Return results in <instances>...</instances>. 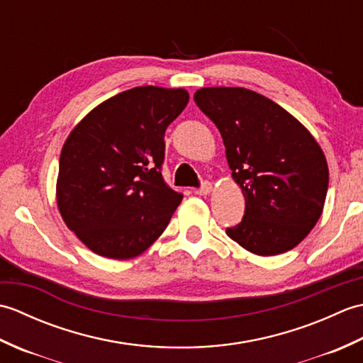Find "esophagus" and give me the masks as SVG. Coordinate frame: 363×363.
<instances>
[{"label":"esophagus","instance_id":"esophagus-1","mask_svg":"<svg viewBox=\"0 0 363 363\" xmlns=\"http://www.w3.org/2000/svg\"><path fill=\"white\" fill-rule=\"evenodd\" d=\"M211 190H212V184L209 181H204L201 184V187H198L195 190V194L196 195H207V194H211Z\"/></svg>","mask_w":363,"mask_h":363}]
</instances>
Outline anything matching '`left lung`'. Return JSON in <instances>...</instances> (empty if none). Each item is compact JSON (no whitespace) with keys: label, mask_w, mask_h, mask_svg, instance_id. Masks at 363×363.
<instances>
[{"label":"left lung","mask_w":363,"mask_h":363,"mask_svg":"<svg viewBox=\"0 0 363 363\" xmlns=\"http://www.w3.org/2000/svg\"><path fill=\"white\" fill-rule=\"evenodd\" d=\"M195 103L218 128L245 215L226 234L259 256H276L317 225L329 184L326 157L301 123L242 87L199 89Z\"/></svg>","instance_id":"8db88e82"}]
</instances>
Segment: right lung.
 <instances>
[{
    "label": "right lung",
    "mask_w": 363,
    "mask_h": 363,
    "mask_svg": "<svg viewBox=\"0 0 363 363\" xmlns=\"http://www.w3.org/2000/svg\"><path fill=\"white\" fill-rule=\"evenodd\" d=\"M187 103L184 89L135 87L95 107L68 135L57 206L65 225L99 256H138L181 204L162 165L165 130Z\"/></svg>",
    "instance_id": "obj_1"
}]
</instances>
